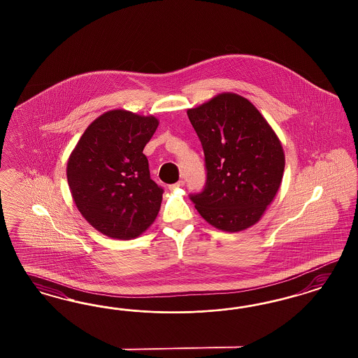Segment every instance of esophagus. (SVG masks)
<instances>
[{"mask_svg": "<svg viewBox=\"0 0 358 358\" xmlns=\"http://www.w3.org/2000/svg\"><path fill=\"white\" fill-rule=\"evenodd\" d=\"M185 181H178V182H176V184L169 185V190H176V189H181V187H184Z\"/></svg>", "mask_w": 358, "mask_h": 358, "instance_id": "esophagus-1", "label": "esophagus"}]
</instances>
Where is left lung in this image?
Segmentation results:
<instances>
[{
	"label": "left lung",
	"instance_id": "obj_1",
	"mask_svg": "<svg viewBox=\"0 0 358 358\" xmlns=\"http://www.w3.org/2000/svg\"><path fill=\"white\" fill-rule=\"evenodd\" d=\"M201 141L206 185L190 194L211 226L238 232L256 224L281 186L285 153L269 123L247 98L222 93L189 108Z\"/></svg>",
	"mask_w": 358,
	"mask_h": 358
}]
</instances>
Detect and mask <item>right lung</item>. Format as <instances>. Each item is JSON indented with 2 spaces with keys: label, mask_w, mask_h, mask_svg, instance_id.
<instances>
[{
  "label": "right lung",
  "mask_w": 358,
  "mask_h": 358,
  "mask_svg": "<svg viewBox=\"0 0 358 358\" xmlns=\"http://www.w3.org/2000/svg\"><path fill=\"white\" fill-rule=\"evenodd\" d=\"M159 126L155 117L111 110L89 124L71 153L66 178L81 215L108 238H138L163 199L143 150Z\"/></svg>",
  "instance_id": "right-lung-1"
}]
</instances>
